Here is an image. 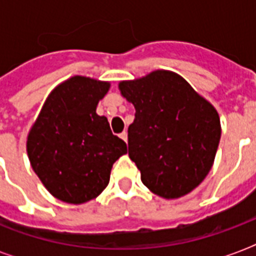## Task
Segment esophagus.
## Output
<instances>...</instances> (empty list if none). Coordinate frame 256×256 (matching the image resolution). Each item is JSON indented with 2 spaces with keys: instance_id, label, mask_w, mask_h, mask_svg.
Segmentation results:
<instances>
[{
  "instance_id": "obj_1",
  "label": "esophagus",
  "mask_w": 256,
  "mask_h": 256,
  "mask_svg": "<svg viewBox=\"0 0 256 256\" xmlns=\"http://www.w3.org/2000/svg\"><path fill=\"white\" fill-rule=\"evenodd\" d=\"M120 140H124V142H128V132H120Z\"/></svg>"
}]
</instances>
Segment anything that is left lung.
I'll use <instances>...</instances> for the list:
<instances>
[{
    "instance_id": "obj_1",
    "label": "left lung",
    "mask_w": 256,
    "mask_h": 256,
    "mask_svg": "<svg viewBox=\"0 0 256 256\" xmlns=\"http://www.w3.org/2000/svg\"><path fill=\"white\" fill-rule=\"evenodd\" d=\"M134 104L128 126V156L148 188L162 198L188 194L211 170L220 140L214 106L180 76L156 70L120 84Z\"/></svg>"
}]
</instances>
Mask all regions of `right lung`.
Returning <instances> with one entry per match:
<instances>
[{
    "label": "right lung",
    "instance_id": "obj_1",
    "mask_svg": "<svg viewBox=\"0 0 256 256\" xmlns=\"http://www.w3.org/2000/svg\"><path fill=\"white\" fill-rule=\"evenodd\" d=\"M110 84L70 78L48 96L28 136L34 172L52 195L81 204L106 188L112 164L128 152L106 116L96 112Z\"/></svg>",
    "mask_w": 256,
    "mask_h": 256
}]
</instances>
